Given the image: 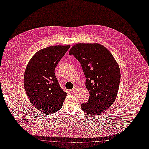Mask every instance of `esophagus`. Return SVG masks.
I'll use <instances>...</instances> for the list:
<instances>
[{"label":"esophagus","mask_w":149,"mask_h":149,"mask_svg":"<svg viewBox=\"0 0 149 149\" xmlns=\"http://www.w3.org/2000/svg\"><path fill=\"white\" fill-rule=\"evenodd\" d=\"M77 87H76V86H75V87H74L72 89V90L70 91H71V92H74L76 91H77Z\"/></svg>","instance_id":"1"}]
</instances>
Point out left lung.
<instances>
[{"label": "left lung", "mask_w": 149, "mask_h": 149, "mask_svg": "<svg viewBox=\"0 0 149 149\" xmlns=\"http://www.w3.org/2000/svg\"><path fill=\"white\" fill-rule=\"evenodd\" d=\"M69 54L80 63L90 97L81 104L87 114L99 116L115 101L120 81V71L112 54L98 43H77Z\"/></svg>", "instance_id": "left-lung-1"}]
</instances>
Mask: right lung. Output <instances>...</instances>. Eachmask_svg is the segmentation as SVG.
Returning <instances> with one entry per match:
<instances>
[{
    "label": "right lung",
    "mask_w": 149,
    "mask_h": 149,
    "mask_svg": "<svg viewBox=\"0 0 149 149\" xmlns=\"http://www.w3.org/2000/svg\"><path fill=\"white\" fill-rule=\"evenodd\" d=\"M51 46L37 52L29 62L24 74V87L31 103L39 111L52 114L60 110L67 96L58 84L54 69L70 48Z\"/></svg>",
    "instance_id": "obj_1"
}]
</instances>
